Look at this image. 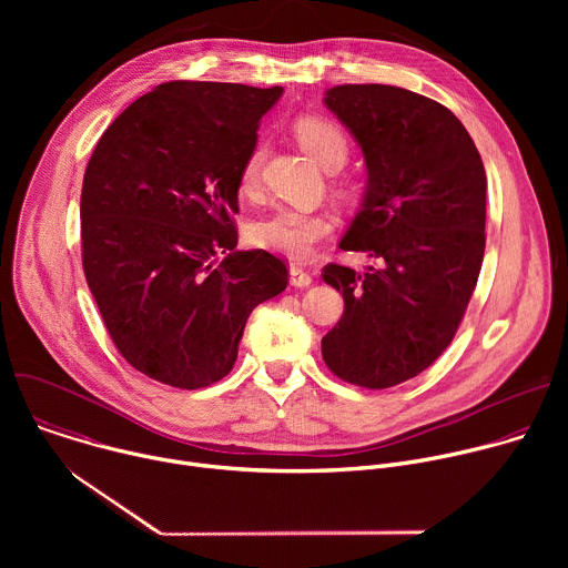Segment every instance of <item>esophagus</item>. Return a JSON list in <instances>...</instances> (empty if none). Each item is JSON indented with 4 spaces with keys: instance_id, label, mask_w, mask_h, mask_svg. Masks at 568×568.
<instances>
[{
    "instance_id": "1",
    "label": "esophagus",
    "mask_w": 568,
    "mask_h": 568,
    "mask_svg": "<svg viewBox=\"0 0 568 568\" xmlns=\"http://www.w3.org/2000/svg\"><path fill=\"white\" fill-rule=\"evenodd\" d=\"M290 283H292L294 287H307V285L312 283V276H310V272H305L301 265H292V267H290Z\"/></svg>"
}]
</instances>
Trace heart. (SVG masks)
<instances>
[{"label":"heart","mask_w":568,"mask_h":568,"mask_svg":"<svg viewBox=\"0 0 568 568\" xmlns=\"http://www.w3.org/2000/svg\"><path fill=\"white\" fill-rule=\"evenodd\" d=\"M298 143L318 161L326 171H337L348 159L346 134L326 119H301L296 123ZM265 150L256 145L240 166V191L254 195L261 186ZM333 231V217L323 211L281 206L272 215L258 220L252 229V237L258 247L281 254L285 258H305L316 247V242L328 237Z\"/></svg>","instance_id":"obj_1"}]
</instances>
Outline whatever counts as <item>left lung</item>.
Here are the masks:
<instances>
[{"label":"left lung","mask_w":568,"mask_h":568,"mask_svg":"<svg viewBox=\"0 0 568 568\" xmlns=\"http://www.w3.org/2000/svg\"><path fill=\"white\" fill-rule=\"evenodd\" d=\"M323 103L362 145L368 171L339 247L377 267H323L344 314L321 353L344 382L388 388L432 366L460 326L485 252L488 180L465 125L427 97L339 85Z\"/></svg>","instance_id":"1"}]
</instances>
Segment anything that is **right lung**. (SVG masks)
I'll list each match as a JSON object with an SVG mask.
<instances>
[{
    "label": "right lung",
    "instance_id": "add662e5",
    "mask_svg": "<svg viewBox=\"0 0 568 568\" xmlns=\"http://www.w3.org/2000/svg\"><path fill=\"white\" fill-rule=\"evenodd\" d=\"M281 94L161 83L92 152L80 195L85 278L116 351L161 384L193 390L229 375L252 310L287 287L281 258L235 252L231 217L242 161Z\"/></svg>",
    "mask_w": 568,
    "mask_h": 568
}]
</instances>
